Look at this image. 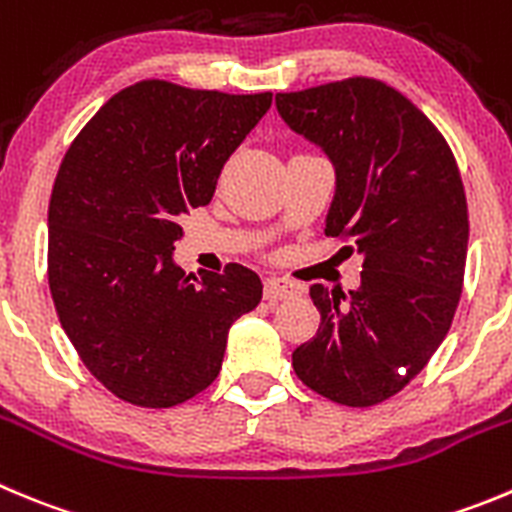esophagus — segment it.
I'll use <instances>...</instances> for the list:
<instances>
[{
    "label": "esophagus",
    "mask_w": 512,
    "mask_h": 512,
    "mask_svg": "<svg viewBox=\"0 0 512 512\" xmlns=\"http://www.w3.org/2000/svg\"><path fill=\"white\" fill-rule=\"evenodd\" d=\"M300 295V285H295L288 278H267L265 280V300L278 303V300H290Z\"/></svg>",
    "instance_id": "34e87169"
}]
</instances>
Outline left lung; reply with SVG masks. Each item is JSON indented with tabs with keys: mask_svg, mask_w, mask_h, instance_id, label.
<instances>
[{
	"mask_svg": "<svg viewBox=\"0 0 512 512\" xmlns=\"http://www.w3.org/2000/svg\"><path fill=\"white\" fill-rule=\"evenodd\" d=\"M275 105L336 166L326 234L364 255L358 290L310 288L321 326L293 369L336 404L374 407L427 366L455 318L470 237L460 169L434 123L381 80L278 93Z\"/></svg>",
	"mask_w": 512,
	"mask_h": 512,
	"instance_id": "obj_1",
	"label": "left lung"
}]
</instances>
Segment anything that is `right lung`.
Returning a JSON list of instances; mask_svg holds the SVG:
<instances>
[{
	"instance_id": "right-lung-1",
	"label": "right lung",
	"mask_w": 512,
	"mask_h": 512,
	"mask_svg": "<svg viewBox=\"0 0 512 512\" xmlns=\"http://www.w3.org/2000/svg\"><path fill=\"white\" fill-rule=\"evenodd\" d=\"M270 103L272 93L141 80L62 159L47 212L50 293L80 361L128 404L166 409L207 389L229 326L260 303L247 267L197 280L171 252L179 219L212 202L222 166Z\"/></svg>"
}]
</instances>
